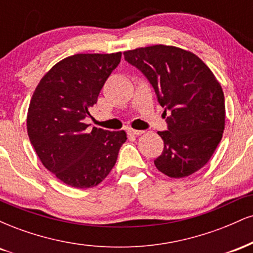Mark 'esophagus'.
<instances>
[{"label":"esophagus","instance_id":"1","mask_svg":"<svg viewBox=\"0 0 253 253\" xmlns=\"http://www.w3.org/2000/svg\"><path fill=\"white\" fill-rule=\"evenodd\" d=\"M127 132H128V134H130V135H141V134H144L145 130H138V129L129 128Z\"/></svg>","mask_w":253,"mask_h":253}]
</instances>
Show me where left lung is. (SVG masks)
<instances>
[{
  "instance_id": "obj_1",
  "label": "left lung",
  "mask_w": 253,
  "mask_h": 253,
  "mask_svg": "<svg viewBox=\"0 0 253 253\" xmlns=\"http://www.w3.org/2000/svg\"><path fill=\"white\" fill-rule=\"evenodd\" d=\"M155 89L164 107L168 130L158 132L164 141L155 161L164 175L182 178L207 164L222 138L225 97L211 69L189 51L153 45L124 52Z\"/></svg>"
}]
</instances>
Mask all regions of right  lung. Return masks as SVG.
Returning <instances> with one entry per match:
<instances>
[{
	"instance_id": "obj_1",
	"label": "right lung",
	"mask_w": 253,
	"mask_h": 253,
	"mask_svg": "<svg viewBox=\"0 0 253 253\" xmlns=\"http://www.w3.org/2000/svg\"><path fill=\"white\" fill-rule=\"evenodd\" d=\"M121 60V52L78 53L57 63L38 84L27 114L32 146L43 167L74 188H91L108 176L126 141L125 130L89 125V108Z\"/></svg>"
}]
</instances>
